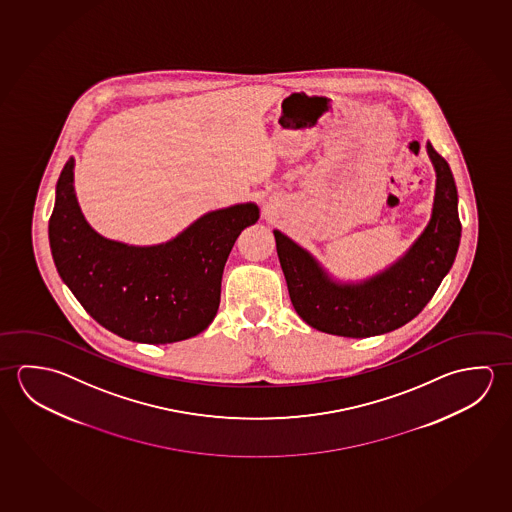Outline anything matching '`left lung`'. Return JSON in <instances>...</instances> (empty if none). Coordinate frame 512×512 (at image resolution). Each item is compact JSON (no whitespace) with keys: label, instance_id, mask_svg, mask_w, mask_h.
<instances>
[{"label":"left lung","instance_id":"obj_1","mask_svg":"<svg viewBox=\"0 0 512 512\" xmlns=\"http://www.w3.org/2000/svg\"><path fill=\"white\" fill-rule=\"evenodd\" d=\"M435 182L425 231L396 263L360 283H340L312 254L274 231L279 263L295 312L315 330L365 338L398 330L421 313L450 272L460 243L459 197L450 165L426 143Z\"/></svg>","mask_w":512,"mask_h":512}]
</instances>
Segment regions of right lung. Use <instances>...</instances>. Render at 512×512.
Segmentation results:
<instances>
[{"instance_id": "obj_1", "label": "right lung", "mask_w": 512, "mask_h": 512, "mask_svg": "<svg viewBox=\"0 0 512 512\" xmlns=\"http://www.w3.org/2000/svg\"><path fill=\"white\" fill-rule=\"evenodd\" d=\"M75 159L57 181L48 236L62 281L98 324L143 344H172L206 330L217 315L227 256L256 204L209 211L170 242L136 247L89 226L73 188Z\"/></svg>"}]
</instances>
